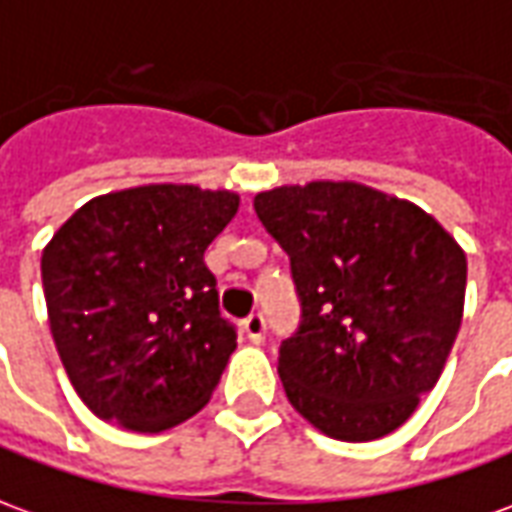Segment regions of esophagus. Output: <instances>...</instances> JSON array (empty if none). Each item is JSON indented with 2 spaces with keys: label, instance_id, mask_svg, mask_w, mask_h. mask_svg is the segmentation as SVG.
Masks as SVG:
<instances>
[{
  "label": "esophagus",
  "instance_id": "esophagus-1",
  "mask_svg": "<svg viewBox=\"0 0 512 512\" xmlns=\"http://www.w3.org/2000/svg\"><path fill=\"white\" fill-rule=\"evenodd\" d=\"M244 332L252 343H263V338H266V318L260 316V313H252L244 321Z\"/></svg>",
  "mask_w": 512,
  "mask_h": 512
}]
</instances>
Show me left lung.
Listing matches in <instances>:
<instances>
[{"label":"left lung","instance_id":"8db88e82","mask_svg":"<svg viewBox=\"0 0 512 512\" xmlns=\"http://www.w3.org/2000/svg\"><path fill=\"white\" fill-rule=\"evenodd\" d=\"M291 257L299 332L282 341L293 410L335 441H377L435 388L463 321L466 252L421 207L363 182L255 196Z\"/></svg>","mask_w":512,"mask_h":512}]
</instances>
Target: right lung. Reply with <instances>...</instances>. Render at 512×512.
I'll list each match as a JSON object with an SVG mask.
<instances>
[{"label": "right lung", "mask_w": 512, "mask_h": 512, "mask_svg": "<svg viewBox=\"0 0 512 512\" xmlns=\"http://www.w3.org/2000/svg\"><path fill=\"white\" fill-rule=\"evenodd\" d=\"M241 196L152 182L85 202L44 246L49 330L94 416L163 432L210 402L235 349L205 249Z\"/></svg>", "instance_id": "add662e5"}]
</instances>
